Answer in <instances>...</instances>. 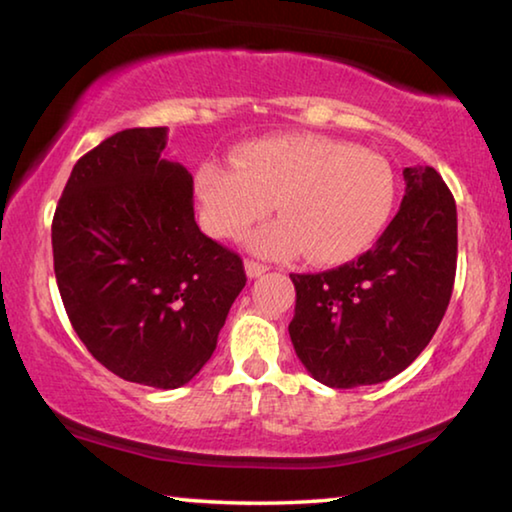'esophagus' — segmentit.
<instances>
[{
  "instance_id": "1",
  "label": "esophagus",
  "mask_w": 512,
  "mask_h": 512,
  "mask_svg": "<svg viewBox=\"0 0 512 512\" xmlns=\"http://www.w3.org/2000/svg\"><path fill=\"white\" fill-rule=\"evenodd\" d=\"M244 268H246V275L250 277V280H255V277H262L268 271V266L255 262V259H246Z\"/></svg>"
}]
</instances>
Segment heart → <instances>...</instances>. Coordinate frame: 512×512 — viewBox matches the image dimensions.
I'll return each instance as SVG.
<instances>
[{
  "label": "heart",
  "mask_w": 512,
  "mask_h": 512,
  "mask_svg": "<svg viewBox=\"0 0 512 512\" xmlns=\"http://www.w3.org/2000/svg\"><path fill=\"white\" fill-rule=\"evenodd\" d=\"M235 167L207 162L196 173L198 219L214 239H239L264 219L248 248L339 266L375 244L393 214L397 183L384 155L316 133L250 140L232 151Z\"/></svg>",
  "instance_id": "heart-1"
}]
</instances>
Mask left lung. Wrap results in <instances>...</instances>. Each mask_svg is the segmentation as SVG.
Masks as SVG:
<instances>
[{
	"mask_svg": "<svg viewBox=\"0 0 512 512\" xmlns=\"http://www.w3.org/2000/svg\"><path fill=\"white\" fill-rule=\"evenodd\" d=\"M404 183L400 210L368 253L332 271L291 273V343L320 384L400 375L445 316L458 253L454 196L433 167H406Z\"/></svg>",
	"mask_w": 512,
	"mask_h": 512,
	"instance_id": "left-lung-1",
	"label": "left lung"
}]
</instances>
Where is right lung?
<instances>
[{"label":"right lung","mask_w":512,"mask_h":512,"mask_svg":"<svg viewBox=\"0 0 512 512\" xmlns=\"http://www.w3.org/2000/svg\"><path fill=\"white\" fill-rule=\"evenodd\" d=\"M167 128H128L74 164L51 246L72 327L126 381L185 386L210 361L246 287L237 253L194 219V180L162 158Z\"/></svg>","instance_id":"1"}]
</instances>
